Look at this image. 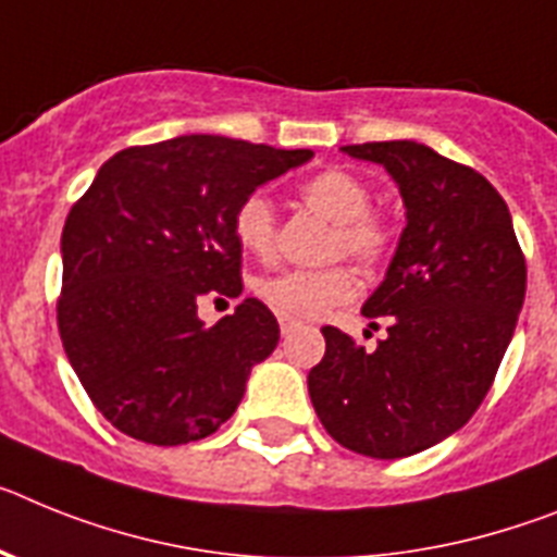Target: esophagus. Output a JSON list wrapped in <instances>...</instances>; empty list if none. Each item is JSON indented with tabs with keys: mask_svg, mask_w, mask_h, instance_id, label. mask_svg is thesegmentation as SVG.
I'll list each match as a JSON object with an SVG mask.
<instances>
[{
	"mask_svg": "<svg viewBox=\"0 0 557 557\" xmlns=\"http://www.w3.org/2000/svg\"><path fill=\"white\" fill-rule=\"evenodd\" d=\"M294 331H297V322H294V319L280 317V333H283V336H288V333H294Z\"/></svg>",
	"mask_w": 557,
	"mask_h": 557,
	"instance_id": "obj_1",
	"label": "esophagus"
}]
</instances>
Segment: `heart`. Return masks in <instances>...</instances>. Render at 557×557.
<instances>
[{
  "label": "heart",
  "mask_w": 557,
  "mask_h": 557,
  "mask_svg": "<svg viewBox=\"0 0 557 557\" xmlns=\"http://www.w3.org/2000/svg\"><path fill=\"white\" fill-rule=\"evenodd\" d=\"M299 198L308 210L333 221L327 258H350L364 272H379L398 249V230L386 212L370 207L372 187L359 173L325 168L299 185ZM232 232L240 249L251 258H272L277 246V215L265 193L240 198L232 215ZM255 294L280 317L294 322L319 319L356 294V274L347 265L327 269H292L255 283Z\"/></svg>",
  "instance_id": "heart-1"
}]
</instances>
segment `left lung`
I'll return each mask as SVG.
<instances>
[{
    "mask_svg": "<svg viewBox=\"0 0 557 557\" xmlns=\"http://www.w3.org/2000/svg\"><path fill=\"white\" fill-rule=\"evenodd\" d=\"M384 164L406 205V230L361 313L389 336L367 352L325 325V356L308 372L319 420L364 457L425 451L471 420L510 345L527 263L505 198L482 173L412 139L345 145Z\"/></svg>",
    "mask_w": 557,
    "mask_h": 557,
    "instance_id": "1",
    "label": "left lung"
}]
</instances>
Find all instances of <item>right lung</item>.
<instances>
[{"instance_id": "obj_1", "label": "right lung", "mask_w": 557, "mask_h": 557, "mask_svg": "<svg viewBox=\"0 0 557 557\" xmlns=\"http://www.w3.org/2000/svg\"><path fill=\"white\" fill-rule=\"evenodd\" d=\"M246 139L187 134L114 153L61 235L58 331L91 404L123 434L182 446L232 418L280 325L246 297L207 327L205 297H240V198L308 162Z\"/></svg>"}]
</instances>
